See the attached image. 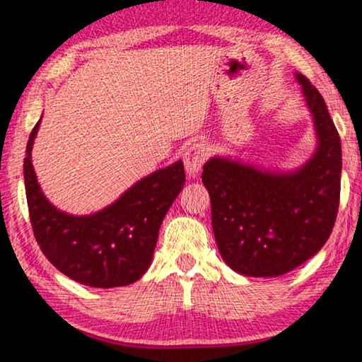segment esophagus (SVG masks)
Segmentation results:
<instances>
[{
    "label": "esophagus",
    "mask_w": 362,
    "mask_h": 362,
    "mask_svg": "<svg viewBox=\"0 0 362 362\" xmlns=\"http://www.w3.org/2000/svg\"><path fill=\"white\" fill-rule=\"evenodd\" d=\"M207 156H209V148H207L204 142H196L189 145L185 153H183V164H185L187 174L189 177L198 175Z\"/></svg>",
    "instance_id": "esophagus-1"
}]
</instances>
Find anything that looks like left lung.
<instances>
[{"label":"left lung","instance_id":"8db88e82","mask_svg":"<svg viewBox=\"0 0 362 362\" xmlns=\"http://www.w3.org/2000/svg\"><path fill=\"white\" fill-rule=\"evenodd\" d=\"M296 78L315 121L313 158L293 173H272L217 156L201 175L218 252L244 276H281L311 259L326 244L339 211V132L320 90L300 73Z\"/></svg>","mask_w":362,"mask_h":362}]
</instances>
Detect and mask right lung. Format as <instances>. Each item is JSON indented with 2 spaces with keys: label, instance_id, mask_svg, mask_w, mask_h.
I'll return each mask as SVG.
<instances>
[{
  "label": "right lung",
  "instance_id": "add662e5",
  "mask_svg": "<svg viewBox=\"0 0 362 362\" xmlns=\"http://www.w3.org/2000/svg\"><path fill=\"white\" fill-rule=\"evenodd\" d=\"M36 122L23 159V179L33 226L46 259L65 276L90 287L127 286L148 269L159 226L185 183L183 163L155 170L90 216H70L49 203L32 164Z\"/></svg>",
  "mask_w": 362,
  "mask_h": 362
}]
</instances>
